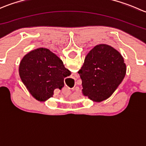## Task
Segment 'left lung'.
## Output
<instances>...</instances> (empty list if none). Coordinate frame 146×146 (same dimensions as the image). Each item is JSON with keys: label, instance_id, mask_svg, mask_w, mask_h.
I'll return each instance as SVG.
<instances>
[{"label": "left lung", "instance_id": "left-lung-1", "mask_svg": "<svg viewBox=\"0 0 146 146\" xmlns=\"http://www.w3.org/2000/svg\"><path fill=\"white\" fill-rule=\"evenodd\" d=\"M126 66L120 53L107 44L97 45L88 54L78 73L82 93L95 102L110 98L121 82Z\"/></svg>", "mask_w": 146, "mask_h": 146}]
</instances>
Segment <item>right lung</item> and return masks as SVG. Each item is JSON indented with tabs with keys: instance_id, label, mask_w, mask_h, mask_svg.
Segmentation results:
<instances>
[{
	"instance_id": "add662e5",
	"label": "right lung",
	"mask_w": 146,
	"mask_h": 146,
	"mask_svg": "<svg viewBox=\"0 0 146 146\" xmlns=\"http://www.w3.org/2000/svg\"><path fill=\"white\" fill-rule=\"evenodd\" d=\"M22 81L31 95L39 101L51 98L55 89L64 87V78L70 75L63 61L45 48L26 54L19 67Z\"/></svg>"
}]
</instances>
